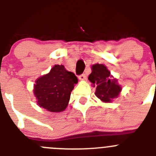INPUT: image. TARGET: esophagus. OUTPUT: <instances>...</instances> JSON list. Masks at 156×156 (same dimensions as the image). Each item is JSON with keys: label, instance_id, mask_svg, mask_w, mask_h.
Masks as SVG:
<instances>
[{"label": "esophagus", "instance_id": "1", "mask_svg": "<svg viewBox=\"0 0 156 156\" xmlns=\"http://www.w3.org/2000/svg\"><path fill=\"white\" fill-rule=\"evenodd\" d=\"M78 79H79L80 81H85V80L86 79V75H85V74H82V75H81L80 76H78Z\"/></svg>", "mask_w": 156, "mask_h": 156}]
</instances>
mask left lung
<instances>
[{
	"label": "left lung",
	"mask_w": 156,
	"mask_h": 156,
	"mask_svg": "<svg viewBox=\"0 0 156 156\" xmlns=\"http://www.w3.org/2000/svg\"><path fill=\"white\" fill-rule=\"evenodd\" d=\"M88 80L96 86L95 94L103 102H112L118 98L122 91V87L118 79L111 75L107 67L103 64H94L91 66V73Z\"/></svg>",
	"instance_id": "8db88e82"
}]
</instances>
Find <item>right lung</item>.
<instances>
[{
    "label": "right lung",
    "instance_id": "right-lung-1",
    "mask_svg": "<svg viewBox=\"0 0 156 156\" xmlns=\"http://www.w3.org/2000/svg\"><path fill=\"white\" fill-rule=\"evenodd\" d=\"M78 78L62 65H55L49 73L39 77L34 85V96L39 107L51 112L65 111Z\"/></svg>",
    "mask_w": 156,
    "mask_h": 156
}]
</instances>
